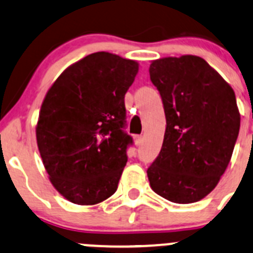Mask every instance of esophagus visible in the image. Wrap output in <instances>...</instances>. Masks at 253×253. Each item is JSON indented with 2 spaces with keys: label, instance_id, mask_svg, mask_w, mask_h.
<instances>
[{
  "label": "esophagus",
  "instance_id": "obj_1",
  "mask_svg": "<svg viewBox=\"0 0 253 253\" xmlns=\"http://www.w3.org/2000/svg\"><path fill=\"white\" fill-rule=\"evenodd\" d=\"M142 142H143V137H142V136H134V143H136V146H141Z\"/></svg>",
  "mask_w": 253,
  "mask_h": 253
}]
</instances>
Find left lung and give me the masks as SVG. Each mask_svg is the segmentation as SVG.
Returning <instances> with one entry per match:
<instances>
[{"instance_id": "obj_1", "label": "left lung", "mask_w": 253, "mask_h": 253, "mask_svg": "<svg viewBox=\"0 0 253 253\" xmlns=\"http://www.w3.org/2000/svg\"><path fill=\"white\" fill-rule=\"evenodd\" d=\"M151 82L159 91L166 132L147 169L153 192L190 204L207 197L226 170L240 131L232 87L200 56L154 60Z\"/></svg>"}]
</instances>
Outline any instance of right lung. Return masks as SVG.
<instances>
[{"label": "right lung", "instance_id": "add662e5", "mask_svg": "<svg viewBox=\"0 0 253 253\" xmlns=\"http://www.w3.org/2000/svg\"><path fill=\"white\" fill-rule=\"evenodd\" d=\"M138 64L97 51L61 73L46 92L37 143L51 184L74 204L94 205L117 190L133 139L125 94Z\"/></svg>", "mask_w": 253, "mask_h": 253}]
</instances>
